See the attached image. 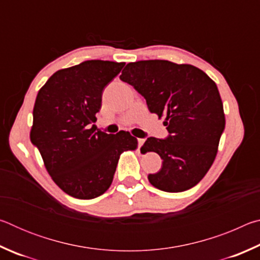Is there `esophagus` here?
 Masks as SVG:
<instances>
[{
	"instance_id": "obj_1",
	"label": "esophagus",
	"mask_w": 260,
	"mask_h": 260,
	"mask_svg": "<svg viewBox=\"0 0 260 260\" xmlns=\"http://www.w3.org/2000/svg\"><path fill=\"white\" fill-rule=\"evenodd\" d=\"M144 139H138V142H139V149L143 146V143H144Z\"/></svg>"
}]
</instances>
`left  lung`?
Segmentation results:
<instances>
[{
  "mask_svg": "<svg viewBox=\"0 0 260 260\" xmlns=\"http://www.w3.org/2000/svg\"><path fill=\"white\" fill-rule=\"evenodd\" d=\"M120 80L146 99L149 111L165 117L169 136L148 138L142 147L162 159L161 169L148 175L149 182L167 192L196 186L213 164L225 129L215 82L199 68L161 59L128 63Z\"/></svg>",
  "mask_w": 260,
  "mask_h": 260,
  "instance_id": "8db88e82",
  "label": "left lung"
}]
</instances>
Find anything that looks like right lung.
Returning a JSON list of instances; mask_svg holds the SVG:
<instances>
[{
  "instance_id": "add662e5",
  "label": "right lung",
  "mask_w": 260,
  "mask_h": 260,
  "mask_svg": "<svg viewBox=\"0 0 260 260\" xmlns=\"http://www.w3.org/2000/svg\"><path fill=\"white\" fill-rule=\"evenodd\" d=\"M124 65L93 59L59 70L35 100L30 142L54 182L76 199L91 200L107 191L121 153L138 148L128 132L107 134L91 125L105 86Z\"/></svg>"
}]
</instances>
